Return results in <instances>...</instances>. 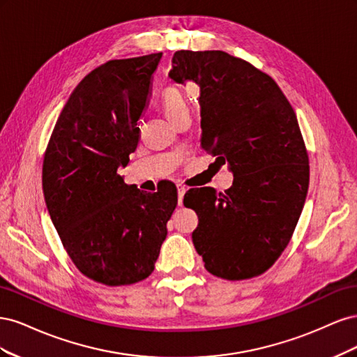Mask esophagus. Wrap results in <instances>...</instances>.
Here are the masks:
<instances>
[{
	"label": "esophagus",
	"instance_id": "esophagus-1",
	"mask_svg": "<svg viewBox=\"0 0 357 357\" xmlns=\"http://www.w3.org/2000/svg\"><path fill=\"white\" fill-rule=\"evenodd\" d=\"M186 193V188L177 185V195H178V205H183V197H185Z\"/></svg>",
	"mask_w": 357,
	"mask_h": 357
}]
</instances>
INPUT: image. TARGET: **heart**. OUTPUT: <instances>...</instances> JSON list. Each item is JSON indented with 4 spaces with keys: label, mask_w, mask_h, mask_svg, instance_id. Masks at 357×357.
<instances>
[{
    "label": "heart",
    "mask_w": 357,
    "mask_h": 357,
    "mask_svg": "<svg viewBox=\"0 0 357 357\" xmlns=\"http://www.w3.org/2000/svg\"><path fill=\"white\" fill-rule=\"evenodd\" d=\"M160 104L165 114L174 123H177L181 117L189 116L190 113L186 96L183 95L180 89L174 88V86H169V88H167L164 92H162Z\"/></svg>",
    "instance_id": "1"
}]
</instances>
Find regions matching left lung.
Returning a JSON list of instances; mask_svg holds the SVG:
<instances>
[{
  "mask_svg": "<svg viewBox=\"0 0 357 357\" xmlns=\"http://www.w3.org/2000/svg\"><path fill=\"white\" fill-rule=\"evenodd\" d=\"M169 79L199 86L201 146L232 186L190 192L192 241L208 273L245 280L271 268L304 208L310 167L296 114L268 74L222 50H178Z\"/></svg>",
  "mask_w": 357,
  "mask_h": 357,
  "instance_id": "8db88e82",
  "label": "left lung"
}]
</instances>
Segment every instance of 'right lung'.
<instances>
[{
  "label": "right lung",
  "mask_w": 357,
  "mask_h": 357,
  "mask_svg": "<svg viewBox=\"0 0 357 357\" xmlns=\"http://www.w3.org/2000/svg\"><path fill=\"white\" fill-rule=\"evenodd\" d=\"M162 53L114 59L75 86L43 160V192L59 238L86 277L132 284L153 273L177 205L172 183L155 193L126 185L117 169L135 152Z\"/></svg>",
  "instance_id": "obj_1"
}]
</instances>
